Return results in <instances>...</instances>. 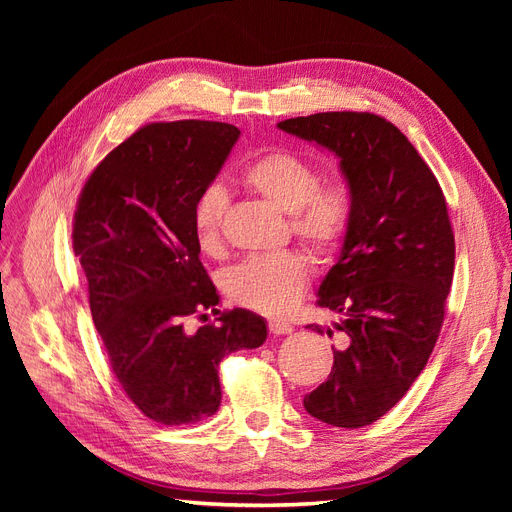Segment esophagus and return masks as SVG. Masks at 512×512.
<instances>
[{
	"mask_svg": "<svg viewBox=\"0 0 512 512\" xmlns=\"http://www.w3.org/2000/svg\"><path fill=\"white\" fill-rule=\"evenodd\" d=\"M269 331H271L273 335H286V333H290V331H292V327H290L288 322L271 320V322H269Z\"/></svg>",
	"mask_w": 512,
	"mask_h": 512,
	"instance_id": "obj_1",
	"label": "esophagus"
}]
</instances>
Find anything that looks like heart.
<instances>
[{
    "instance_id": "1",
    "label": "heart",
    "mask_w": 512,
    "mask_h": 512,
    "mask_svg": "<svg viewBox=\"0 0 512 512\" xmlns=\"http://www.w3.org/2000/svg\"><path fill=\"white\" fill-rule=\"evenodd\" d=\"M241 181L280 211L290 213V230L320 260L342 250L354 218V198L344 179H320L314 162L290 149H265L241 168ZM228 192L220 181L207 183L194 205L200 250L224 252ZM226 297L252 312L280 318L292 312L309 282V260L299 250L252 256L222 275Z\"/></svg>"
}]
</instances>
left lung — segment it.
Listing matches in <instances>:
<instances>
[{
  "instance_id": "8db88e82",
  "label": "left lung",
  "mask_w": 512,
  "mask_h": 512,
  "mask_svg": "<svg viewBox=\"0 0 512 512\" xmlns=\"http://www.w3.org/2000/svg\"><path fill=\"white\" fill-rule=\"evenodd\" d=\"M277 128L327 147L354 198V218L318 305L342 316L333 367L303 406L356 429L408 393L438 342L455 269V235L436 175L408 138L374 113H316Z\"/></svg>"
}]
</instances>
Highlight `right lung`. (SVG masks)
Wrapping results in <instances>:
<instances>
[{"label":"right lung","instance_id":"right-lung-1","mask_svg":"<svg viewBox=\"0 0 512 512\" xmlns=\"http://www.w3.org/2000/svg\"><path fill=\"white\" fill-rule=\"evenodd\" d=\"M239 134L220 121L149 123L96 166L76 203L72 247L108 363L160 425L218 412L220 361L267 339L265 320L239 307L192 335L183 329L220 301L200 262L194 205Z\"/></svg>","mask_w":512,"mask_h":512}]
</instances>
